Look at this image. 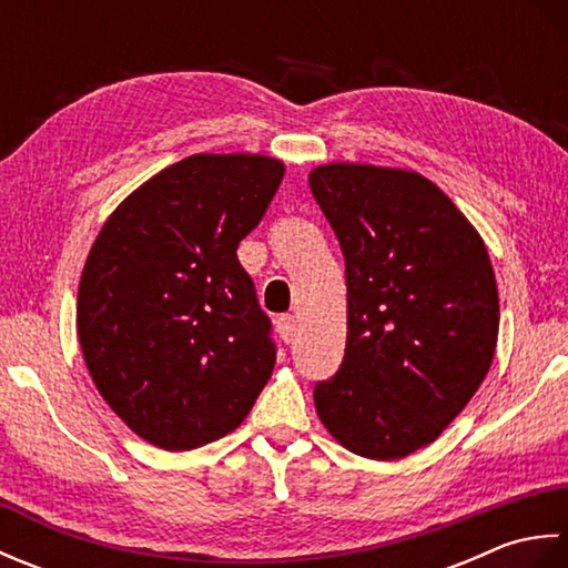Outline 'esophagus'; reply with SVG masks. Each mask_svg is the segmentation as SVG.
Wrapping results in <instances>:
<instances>
[{
    "label": "esophagus",
    "mask_w": 568,
    "mask_h": 568,
    "mask_svg": "<svg viewBox=\"0 0 568 568\" xmlns=\"http://www.w3.org/2000/svg\"><path fill=\"white\" fill-rule=\"evenodd\" d=\"M275 329L281 334V339L285 344H291L295 339V317L293 315H281L275 320Z\"/></svg>",
    "instance_id": "34e87169"
}]
</instances>
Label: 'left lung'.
Listing matches in <instances>:
<instances>
[{"label":"left lung","mask_w":568,"mask_h":568,"mask_svg":"<svg viewBox=\"0 0 568 568\" xmlns=\"http://www.w3.org/2000/svg\"><path fill=\"white\" fill-rule=\"evenodd\" d=\"M310 187L346 261V352L315 385L344 449L395 462L432 444L493 364L500 327L484 239L415 171L327 163Z\"/></svg>","instance_id":"left-lung-1"}]
</instances>
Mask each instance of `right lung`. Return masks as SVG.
<instances>
[{
    "mask_svg": "<svg viewBox=\"0 0 568 568\" xmlns=\"http://www.w3.org/2000/svg\"><path fill=\"white\" fill-rule=\"evenodd\" d=\"M285 175L258 153H195L106 216L78 287V339L104 403L165 452L234 432L275 366L239 241Z\"/></svg>",
    "mask_w": 568,
    "mask_h": 568,
    "instance_id": "1",
    "label": "right lung"
}]
</instances>
